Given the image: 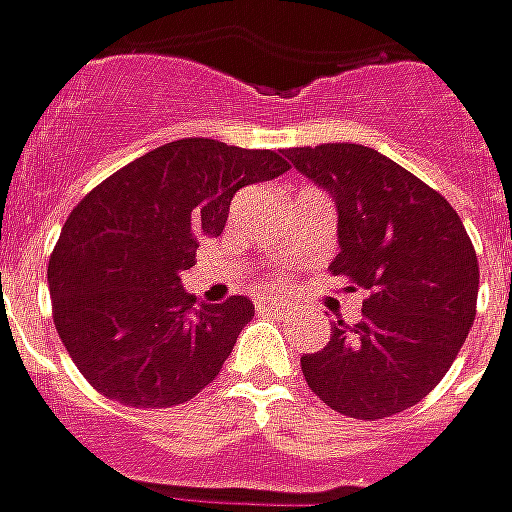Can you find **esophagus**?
I'll return each instance as SVG.
<instances>
[{"label":"esophagus","instance_id":"34e87169","mask_svg":"<svg viewBox=\"0 0 512 512\" xmlns=\"http://www.w3.org/2000/svg\"><path fill=\"white\" fill-rule=\"evenodd\" d=\"M257 310H260V313H268V316H282V313H285V305H282L280 299H260V302H257Z\"/></svg>","mask_w":512,"mask_h":512}]
</instances>
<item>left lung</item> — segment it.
Segmentation results:
<instances>
[{"instance_id":"obj_1","label":"left lung","mask_w":512,"mask_h":512,"mask_svg":"<svg viewBox=\"0 0 512 512\" xmlns=\"http://www.w3.org/2000/svg\"><path fill=\"white\" fill-rule=\"evenodd\" d=\"M338 207L335 277L363 288V318L332 324L302 357L310 391L349 418L377 421L421 402L455 363L477 316L480 263L463 221L435 188L360 144L285 149Z\"/></svg>"}]
</instances>
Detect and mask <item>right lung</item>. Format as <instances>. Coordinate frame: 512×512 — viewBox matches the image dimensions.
<instances>
[{"mask_svg":"<svg viewBox=\"0 0 512 512\" xmlns=\"http://www.w3.org/2000/svg\"><path fill=\"white\" fill-rule=\"evenodd\" d=\"M291 169L280 152L213 138L157 146L71 210L49 257L57 335L96 391L174 407L219 377L255 316L246 296L202 305L182 291L196 246L224 232L232 196Z\"/></svg>","mask_w":512,"mask_h":512,"instance_id":"add662e5","label":"right lung"}]
</instances>
